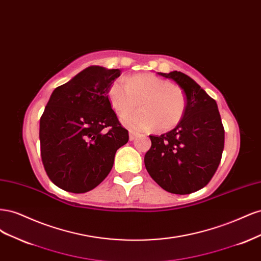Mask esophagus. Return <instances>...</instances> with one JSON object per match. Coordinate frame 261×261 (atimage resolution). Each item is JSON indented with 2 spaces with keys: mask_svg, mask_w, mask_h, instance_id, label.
I'll use <instances>...</instances> for the list:
<instances>
[{
  "mask_svg": "<svg viewBox=\"0 0 261 261\" xmlns=\"http://www.w3.org/2000/svg\"><path fill=\"white\" fill-rule=\"evenodd\" d=\"M137 134L134 133V132H129V140H135L137 138Z\"/></svg>",
  "mask_w": 261,
  "mask_h": 261,
  "instance_id": "1",
  "label": "esophagus"
}]
</instances>
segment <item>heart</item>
<instances>
[{"label":"heart","instance_id":"obj_1","mask_svg":"<svg viewBox=\"0 0 261 261\" xmlns=\"http://www.w3.org/2000/svg\"><path fill=\"white\" fill-rule=\"evenodd\" d=\"M110 105L117 115H123L140 100L138 113L122 117L127 127L148 132L155 128L170 130L181 121L186 110L183 91L170 82L153 74H137L123 81L114 82L109 88Z\"/></svg>","mask_w":261,"mask_h":261}]
</instances>
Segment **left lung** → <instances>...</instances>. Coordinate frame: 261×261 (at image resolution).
<instances>
[{
  "instance_id": "obj_1",
  "label": "left lung",
  "mask_w": 261,
  "mask_h": 261,
  "mask_svg": "<svg viewBox=\"0 0 261 261\" xmlns=\"http://www.w3.org/2000/svg\"><path fill=\"white\" fill-rule=\"evenodd\" d=\"M175 82L186 96V110L175 128L149 136L145 165L155 183L172 194L186 195L206 186L219 167L224 128L216 100L184 73H158Z\"/></svg>"
}]
</instances>
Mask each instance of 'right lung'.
Wrapping results in <instances>:
<instances>
[{"mask_svg":"<svg viewBox=\"0 0 261 261\" xmlns=\"http://www.w3.org/2000/svg\"><path fill=\"white\" fill-rule=\"evenodd\" d=\"M121 70L89 66L52 92L40 118L41 159L53 184L82 194L111 171L128 130L110 105L109 88Z\"/></svg>","mask_w":261,"mask_h":261,"instance_id":"right-lung-1","label":"right lung"}]
</instances>
